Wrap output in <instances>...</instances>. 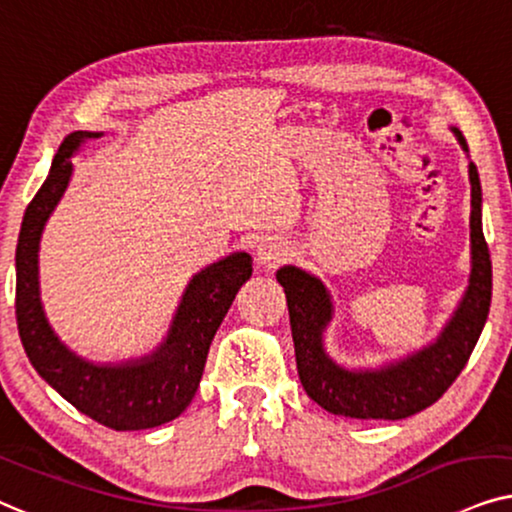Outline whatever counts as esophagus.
<instances>
[{
    "label": "esophagus",
    "instance_id": "1",
    "mask_svg": "<svg viewBox=\"0 0 512 512\" xmlns=\"http://www.w3.org/2000/svg\"><path fill=\"white\" fill-rule=\"evenodd\" d=\"M257 264L264 269H276L281 267V264L288 260L290 250H288V243L283 241V238L278 236H269V238H262L260 243H257Z\"/></svg>",
    "mask_w": 512,
    "mask_h": 512
}]
</instances>
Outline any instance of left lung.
<instances>
[{
	"label": "left lung",
	"mask_w": 512,
	"mask_h": 512,
	"mask_svg": "<svg viewBox=\"0 0 512 512\" xmlns=\"http://www.w3.org/2000/svg\"><path fill=\"white\" fill-rule=\"evenodd\" d=\"M468 152L461 131L452 128ZM470 177V283L459 309L433 344L379 370H346L327 356L323 332L332 320V299L316 276L297 267L278 269L276 281L288 299L297 372L313 403L349 419H407L454 384L478 344L492 304V260L482 234V189L475 163Z\"/></svg>",
	"instance_id": "1"
}]
</instances>
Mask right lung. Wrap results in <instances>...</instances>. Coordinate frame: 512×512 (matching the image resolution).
Segmentation results:
<instances>
[{"label": "right lung", "mask_w": 512, "mask_h": 512, "mask_svg": "<svg viewBox=\"0 0 512 512\" xmlns=\"http://www.w3.org/2000/svg\"><path fill=\"white\" fill-rule=\"evenodd\" d=\"M100 133H70L53 156L49 177L34 194L20 224L16 248V320L34 370L81 414L114 431H142L180 417L199 388L208 349L241 285L252 257L234 252L189 281L168 337L152 356L121 365H95L56 337L39 299V238L67 189L72 154Z\"/></svg>", "instance_id": "right-lung-1"}]
</instances>
